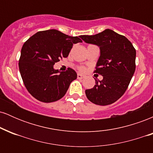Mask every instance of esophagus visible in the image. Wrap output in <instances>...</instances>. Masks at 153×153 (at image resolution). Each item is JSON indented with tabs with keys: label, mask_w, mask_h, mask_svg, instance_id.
Listing matches in <instances>:
<instances>
[{
	"label": "esophagus",
	"mask_w": 153,
	"mask_h": 153,
	"mask_svg": "<svg viewBox=\"0 0 153 153\" xmlns=\"http://www.w3.org/2000/svg\"><path fill=\"white\" fill-rule=\"evenodd\" d=\"M77 78L78 79H82L84 78V76L81 74H80V73H78V75H77Z\"/></svg>",
	"instance_id": "esophagus-1"
}]
</instances>
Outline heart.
I'll return each mask as SVG.
<instances>
[{
  "instance_id": "obj_1",
  "label": "heart",
  "mask_w": 153,
  "mask_h": 153,
  "mask_svg": "<svg viewBox=\"0 0 153 153\" xmlns=\"http://www.w3.org/2000/svg\"><path fill=\"white\" fill-rule=\"evenodd\" d=\"M80 71H85V68H82H82H80Z\"/></svg>"
}]
</instances>
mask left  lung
<instances>
[{"instance_id":"obj_1","label":"left lung","mask_w":153,"mask_h":153,"mask_svg":"<svg viewBox=\"0 0 153 153\" xmlns=\"http://www.w3.org/2000/svg\"><path fill=\"white\" fill-rule=\"evenodd\" d=\"M80 37L100 49L95 72L102 75L103 80H96L94 87L85 90L88 99L100 106L114 103L125 93L134 75L136 50L127 38L108 29Z\"/></svg>"}]
</instances>
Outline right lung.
Returning a JSON list of instances; mask_svg holds the SVG:
<instances>
[{
    "label": "right lung",
    "instance_id": "add662e5",
    "mask_svg": "<svg viewBox=\"0 0 153 153\" xmlns=\"http://www.w3.org/2000/svg\"><path fill=\"white\" fill-rule=\"evenodd\" d=\"M82 42L56 29L38 31L23 45L19 67L27 91L42 102L51 103L62 99L70 84L77 78L74 70L65 72L54 69V63L67 57L73 44Z\"/></svg>",
    "mask_w": 153,
    "mask_h": 153
}]
</instances>
